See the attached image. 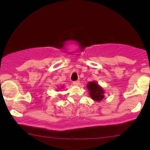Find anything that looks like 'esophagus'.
Segmentation results:
<instances>
[{
  "instance_id": "34e87169",
  "label": "esophagus",
  "mask_w": 150,
  "mask_h": 150,
  "mask_svg": "<svg viewBox=\"0 0 150 150\" xmlns=\"http://www.w3.org/2000/svg\"><path fill=\"white\" fill-rule=\"evenodd\" d=\"M79 83H80L79 81H76L73 82V84L74 85V86H79Z\"/></svg>"
}]
</instances>
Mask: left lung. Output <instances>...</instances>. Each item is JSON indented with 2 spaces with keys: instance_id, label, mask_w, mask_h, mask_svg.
Listing matches in <instances>:
<instances>
[{
  "instance_id": "8db88e82",
  "label": "left lung",
  "mask_w": 150,
  "mask_h": 150,
  "mask_svg": "<svg viewBox=\"0 0 150 150\" xmlns=\"http://www.w3.org/2000/svg\"><path fill=\"white\" fill-rule=\"evenodd\" d=\"M87 88L89 91V96L94 101L100 102L104 98V90L96 81H89Z\"/></svg>"
}]
</instances>
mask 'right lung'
I'll return each mask as SVG.
<instances>
[{
  "instance_id": "right-lung-1",
  "label": "right lung",
  "mask_w": 150,
  "mask_h": 150,
  "mask_svg": "<svg viewBox=\"0 0 150 150\" xmlns=\"http://www.w3.org/2000/svg\"><path fill=\"white\" fill-rule=\"evenodd\" d=\"M61 88H63V86H62V87H61Z\"/></svg>"
}]
</instances>
